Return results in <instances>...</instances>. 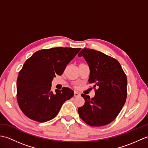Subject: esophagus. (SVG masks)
I'll use <instances>...</instances> for the list:
<instances>
[{
  "instance_id": "34e87169",
  "label": "esophagus",
  "mask_w": 148,
  "mask_h": 148,
  "mask_svg": "<svg viewBox=\"0 0 148 148\" xmlns=\"http://www.w3.org/2000/svg\"><path fill=\"white\" fill-rule=\"evenodd\" d=\"M79 95H80V94L75 91V92H74V97H79Z\"/></svg>"
}]
</instances>
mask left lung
I'll return each mask as SVG.
<instances>
[{"label":"left lung","mask_w":148,"mask_h":148,"mask_svg":"<svg viewBox=\"0 0 148 148\" xmlns=\"http://www.w3.org/2000/svg\"><path fill=\"white\" fill-rule=\"evenodd\" d=\"M78 56H83L89 66L88 82L98 88L93 98L81 94L85 102L78 113L90 126H104L114 120L126 102L127 76L118 60L100 51L84 48Z\"/></svg>","instance_id":"1"}]
</instances>
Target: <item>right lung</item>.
Masks as SVG:
<instances>
[{
  "instance_id": "obj_1",
  "label": "right lung",
  "mask_w": 148,
  "mask_h": 148,
  "mask_svg": "<svg viewBox=\"0 0 148 148\" xmlns=\"http://www.w3.org/2000/svg\"><path fill=\"white\" fill-rule=\"evenodd\" d=\"M80 50L63 47L41 49L25 62L17 79V101L28 118L40 123L51 120L73 97L74 91L66 87L53 93L51 82L55 75L61 76Z\"/></svg>"
}]
</instances>
